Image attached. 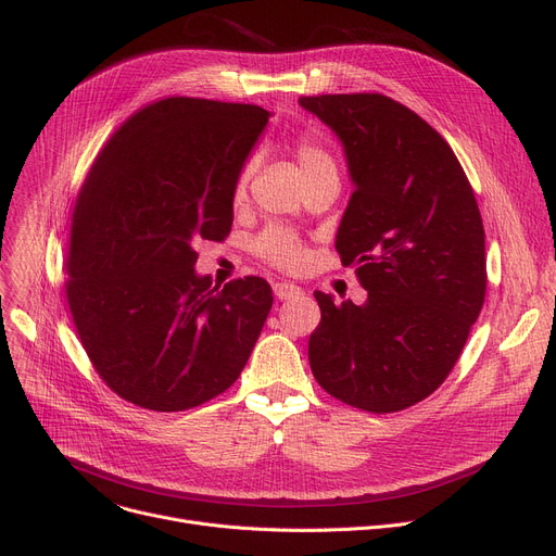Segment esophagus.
I'll list each match as a JSON object with an SVG mask.
<instances>
[{
  "label": "esophagus",
  "mask_w": 556,
  "mask_h": 556,
  "mask_svg": "<svg viewBox=\"0 0 556 556\" xmlns=\"http://www.w3.org/2000/svg\"><path fill=\"white\" fill-rule=\"evenodd\" d=\"M273 290H275V298L277 300H295V298H302L304 295V290L300 288V286H295V283H286V281H279V283H275L273 286Z\"/></svg>",
  "instance_id": "1"
}]
</instances>
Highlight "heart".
Listing matches in <instances>:
<instances>
[{
  "instance_id": "b5f03b06",
  "label": "heart",
  "mask_w": 556,
  "mask_h": 556,
  "mask_svg": "<svg viewBox=\"0 0 556 556\" xmlns=\"http://www.w3.org/2000/svg\"><path fill=\"white\" fill-rule=\"evenodd\" d=\"M293 153L300 164V170L304 175L306 185L317 182V180H338V164L336 157L329 153L325 143H319L311 135H302L293 143ZM258 155H248L243 164L237 170V178H233V202H243L250 189V180L256 170ZM256 252L266 258L268 263L283 270H300L306 261V248L304 243L281 227H273L268 231H263L258 241H256Z\"/></svg>"
}]
</instances>
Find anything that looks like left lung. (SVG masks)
<instances>
[{"instance_id": "left-lung-1", "label": "left lung", "mask_w": 556, "mask_h": 556, "mask_svg": "<svg viewBox=\"0 0 556 556\" xmlns=\"http://www.w3.org/2000/svg\"><path fill=\"white\" fill-rule=\"evenodd\" d=\"M342 141L356 185L336 250L356 266L367 302L323 311L308 340L315 381L361 410H405L455 367L486 293L484 227L448 141L403 103L378 94L302 97Z\"/></svg>"}]
</instances>
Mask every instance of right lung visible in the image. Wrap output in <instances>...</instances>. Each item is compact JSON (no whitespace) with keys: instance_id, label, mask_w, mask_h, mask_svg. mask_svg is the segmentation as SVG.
Here are the masks:
<instances>
[{"instance_id":"obj_1","label":"right lung","mask_w":556,"mask_h":556,"mask_svg":"<svg viewBox=\"0 0 556 556\" xmlns=\"http://www.w3.org/2000/svg\"><path fill=\"white\" fill-rule=\"evenodd\" d=\"M250 103L168 97L137 110L94 160L72 214L67 304L103 383L182 413L241 376L273 306L261 277H198L195 245L223 241L237 170L268 124Z\"/></svg>"}]
</instances>
